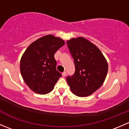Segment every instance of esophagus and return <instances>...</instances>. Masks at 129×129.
<instances>
[{
  "label": "esophagus",
  "instance_id": "esophagus-1",
  "mask_svg": "<svg viewBox=\"0 0 129 129\" xmlns=\"http://www.w3.org/2000/svg\"><path fill=\"white\" fill-rule=\"evenodd\" d=\"M62 76L63 77H66V72H63V73H62Z\"/></svg>",
  "mask_w": 129,
  "mask_h": 129
}]
</instances>
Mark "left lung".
<instances>
[{
    "instance_id": "left-lung-1",
    "label": "left lung",
    "mask_w": 129,
    "mask_h": 129,
    "mask_svg": "<svg viewBox=\"0 0 129 129\" xmlns=\"http://www.w3.org/2000/svg\"><path fill=\"white\" fill-rule=\"evenodd\" d=\"M74 60L75 71L67 82L71 92L80 97H88L104 82L108 72V63L100 49L82 37L67 41Z\"/></svg>"
}]
</instances>
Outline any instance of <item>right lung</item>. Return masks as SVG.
Listing matches in <instances>:
<instances>
[{
  "label": "right lung",
  "mask_w": 129,
  "mask_h": 129,
  "mask_svg": "<svg viewBox=\"0 0 129 129\" xmlns=\"http://www.w3.org/2000/svg\"><path fill=\"white\" fill-rule=\"evenodd\" d=\"M65 42L52 35L43 36L28 45L21 57L20 70L25 84L39 94H47L62 76L56 70L54 54Z\"/></svg>",
  "instance_id": "add662e5"
}]
</instances>
